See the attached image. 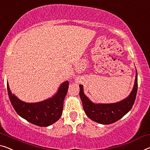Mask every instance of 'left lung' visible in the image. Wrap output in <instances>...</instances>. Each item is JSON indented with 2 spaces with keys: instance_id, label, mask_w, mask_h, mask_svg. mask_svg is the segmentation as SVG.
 I'll return each mask as SVG.
<instances>
[{
  "instance_id": "obj_1",
  "label": "left lung",
  "mask_w": 150,
  "mask_h": 150,
  "mask_svg": "<svg viewBox=\"0 0 150 150\" xmlns=\"http://www.w3.org/2000/svg\"><path fill=\"white\" fill-rule=\"evenodd\" d=\"M79 96L83 110L91 120L103 125L115 122L126 115L132 108L137 91V73L136 71L133 88L128 97L121 101L112 104H95L85 95L82 85L79 86Z\"/></svg>"
}]
</instances>
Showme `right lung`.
I'll list each match as a JSON object with an SVG mask.
<instances>
[{
  "mask_svg": "<svg viewBox=\"0 0 150 150\" xmlns=\"http://www.w3.org/2000/svg\"><path fill=\"white\" fill-rule=\"evenodd\" d=\"M68 88L69 82L66 81L60 86L57 93L52 98L35 103H27L11 93L7 82L8 97L15 110L20 117L39 127L50 126L61 117Z\"/></svg>",
  "mask_w": 150,
  "mask_h": 150,
  "instance_id": "obj_1",
  "label": "right lung"
}]
</instances>
